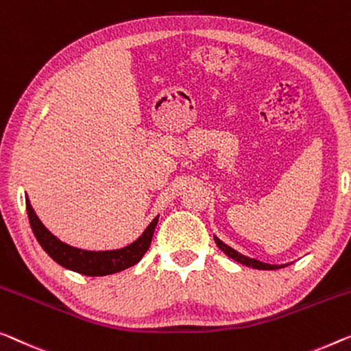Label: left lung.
<instances>
[{
	"instance_id": "obj_1",
	"label": "left lung",
	"mask_w": 351,
	"mask_h": 351,
	"mask_svg": "<svg viewBox=\"0 0 351 351\" xmlns=\"http://www.w3.org/2000/svg\"><path fill=\"white\" fill-rule=\"evenodd\" d=\"M214 241H216L217 247L222 250L223 254L228 255L230 258H233L234 261H238V263H241L244 266H249V268H254V269H279V268H284V266L287 265H269V263H263V261L260 260H255V258H249L245 257V255L239 254L238 250H234L233 247H230V245H227L226 243H222L221 239H219L217 237H214Z\"/></svg>"
}]
</instances>
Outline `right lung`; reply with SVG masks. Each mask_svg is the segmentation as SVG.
Returning a JSON list of instances; mask_svg holds the SVG:
<instances>
[{"instance_id":"obj_1","label":"right lung","mask_w":351,"mask_h":351,"mask_svg":"<svg viewBox=\"0 0 351 351\" xmlns=\"http://www.w3.org/2000/svg\"><path fill=\"white\" fill-rule=\"evenodd\" d=\"M26 211H28L29 226L33 228V233L40 247L62 268L91 277L114 274L137 265L146 250L149 249L154 228L159 221V216H156L149 226L146 227L142 237H138V239H135L134 243L125 245V247L113 250H85L62 243L53 233H50L44 223L40 222V219L36 216L28 197H26Z\"/></svg>"}]
</instances>
